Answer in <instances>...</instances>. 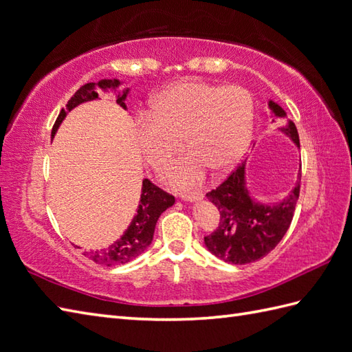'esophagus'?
<instances>
[{
	"label": "esophagus",
	"mask_w": 352,
	"mask_h": 352,
	"mask_svg": "<svg viewBox=\"0 0 352 352\" xmlns=\"http://www.w3.org/2000/svg\"><path fill=\"white\" fill-rule=\"evenodd\" d=\"M182 198H183L184 201H189V202H192V201H201V199L204 198V193H202L201 190H196V192H184V193H182Z\"/></svg>",
	"instance_id": "34e87169"
}]
</instances>
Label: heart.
<instances>
[{
    "label": "heart",
    "mask_w": 352,
    "mask_h": 352,
    "mask_svg": "<svg viewBox=\"0 0 352 352\" xmlns=\"http://www.w3.org/2000/svg\"><path fill=\"white\" fill-rule=\"evenodd\" d=\"M255 103L246 88L183 79L151 100V112L136 116V139L144 159L163 169L182 150L184 156L168 170L178 186L201 182L207 166L225 173L240 162L250 141Z\"/></svg>",
    "instance_id": "b5f03b06"
}]
</instances>
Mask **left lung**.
Here are the masks:
<instances>
[{"label": "left lung", "instance_id": "1", "mask_svg": "<svg viewBox=\"0 0 352 352\" xmlns=\"http://www.w3.org/2000/svg\"><path fill=\"white\" fill-rule=\"evenodd\" d=\"M277 117L287 113L274 102L268 103ZM283 132L289 135L300 146L297 127L292 121ZM301 170L297 186L287 199L276 206H263L253 202L244 187V165H239L216 189L207 193V198L214 204L220 213V222L214 232L207 235L204 241L211 253L225 263L249 264L268 255L292 222L300 196Z\"/></svg>", "mask_w": 352, "mask_h": 352}]
</instances>
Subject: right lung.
Listing matches in <instances>:
<instances>
[{
	"instance_id": "obj_1",
	"label": "right lung",
	"mask_w": 352,
	"mask_h": 352,
	"mask_svg": "<svg viewBox=\"0 0 352 352\" xmlns=\"http://www.w3.org/2000/svg\"><path fill=\"white\" fill-rule=\"evenodd\" d=\"M120 85V80L117 79H103L100 82H89L80 87L78 91L73 94L72 99L65 104V108L60 111V116L56 117L55 124L52 127V136L55 135L56 129L61 124L64 117L67 116V112L72 111L75 106L96 100L99 94L96 93L97 88H117ZM127 96V89L122 96H118L117 103L122 108H126L124 99ZM175 198L170 193L160 189L159 186L154 184L150 179H144L142 182V193H141V201H139V207L136 211V216L133 217L132 223L127 228V231L122 234V236L117 241H113L109 248L102 249V250H91L85 252L84 255L88 256L96 264L100 265H120V264H127L130 261L135 259L136 256L141 255V253L150 246L154 234V228H156L157 219L160 214L174 206Z\"/></svg>"
}]
</instances>
